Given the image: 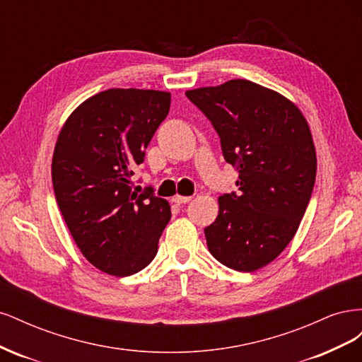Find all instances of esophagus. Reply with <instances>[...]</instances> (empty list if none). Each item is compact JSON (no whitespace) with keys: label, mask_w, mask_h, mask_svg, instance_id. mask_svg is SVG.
Instances as JSON below:
<instances>
[{"label":"esophagus","mask_w":362,"mask_h":362,"mask_svg":"<svg viewBox=\"0 0 362 362\" xmlns=\"http://www.w3.org/2000/svg\"><path fill=\"white\" fill-rule=\"evenodd\" d=\"M172 201H173L175 204H177V205L187 204V202L192 201V196H181V194H177V196H173Z\"/></svg>","instance_id":"esophagus-1"}]
</instances>
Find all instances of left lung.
Here are the masks:
<instances>
[{"mask_svg": "<svg viewBox=\"0 0 362 362\" xmlns=\"http://www.w3.org/2000/svg\"><path fill=\"white\" fill-rule=\"evenodd\" d=\"M185 95L238 170V193L218 198L216 221L204 229L208 250L229 269L255 272L287 247L310 204L317 158L308 122L286 96L247 80Z\"/></svg>", "mask_w": 362, "mask_h": 362, "instance_id": "1", "label": "left lung"}]
</instances>
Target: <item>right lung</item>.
Returning <instances> with one entry per match:
<instances>
[{
	"mask_svg": "<svg viewBox=\"0 0 362 362\" xmlns=\"http://www.w3.org/2000/svg\"><path fill=\"white\" fill-rule=\"evenodd\" d=\"M170 108V93L108 89L75 108L52 156V187L86 259L108 275L129 276L154 259L170 205L152 187L131 189L133 169Z\"/></svg>",
	"mask_w": 362,
	"mask_h": 362,
	"instance_id": "add662e5",
	"label": "right lung"
}]
</instances>
